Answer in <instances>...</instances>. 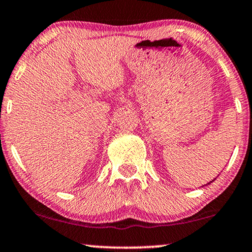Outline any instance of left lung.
Instances as JSON below:
<instances>
[{
    "mask_svg": "<svg viewBox=\"0 0 252 252\" xmlns=\"http://www.w3.org/2000/svg\"><path fill=\"white\" fill-rule=\"evenodd\" d=\"M211 182H213V181H211ZM211 182H209V183H208V184H210V183H211Z\"/></svg>",
    "mask_w": 252,
    "mask_h": 252,
    "instance_id": "8db88e82",
    "label": "left lung"
}]
</instances>
